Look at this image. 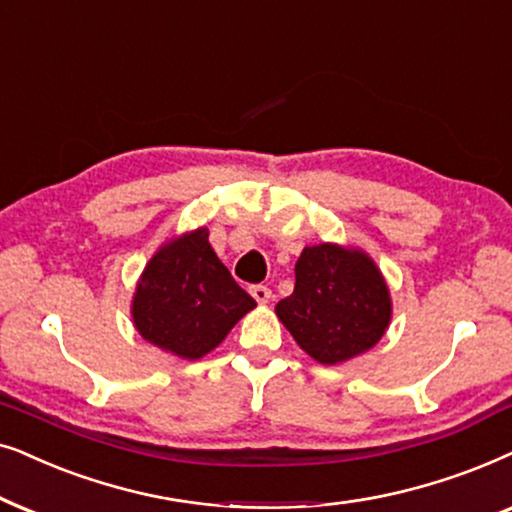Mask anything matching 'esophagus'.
Masks as SVG:
<instances>
[{"label":"esophagus","instance_id":"esophagus-1","mask_svg":"<svg viewBox=\"0 0 512 512\" xmlns=\"http://www.w3.org/2000/svg\"><path fill=\"white\" fill-rule=\"evenodd\" d=\"M250 295L257 299V302L260 304H267L269 299H271V290L267 288V285H252L250 288Z\"/></svg>","mask_w":512,"mask_h":512}]
</instances>
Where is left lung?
I'll use <instances>...</instances> for the list:
<instances>
[{"label": "left lung", "mask_w": 512, "mask_h": 512, "mask_svg": "<svg viewBox=\"0 0 512 512\" xmlns=\"http://www.w3.org/2000/svg\"><path fill=\"white\" fill-rule=\"evenodd\" d=\"M295 342L323 365L372 349L391 320V297L370 257L320 243L295 264V290L276 304Z\"/></svg>", "instance_id": "1"}]
</instances>
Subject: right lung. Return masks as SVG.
I'll use <instances>...</instances> for the list:
<instances>
[{"instance_id":"right-lung-1","label":"right lung","mask_w":512,"mask_h":512,"mask_svg":"<svg viewBox=\"0 0 512 512\" xmlns=\"http://www.w3.org/2000/svg\"><path fill=\"white\" fill-rule=\"evenodd\" d=\"M252 306L199 229L163 245L149 260L133 299L135 327L147 342L180 358L213 351Z\"/></svg>"}]
</instances>
